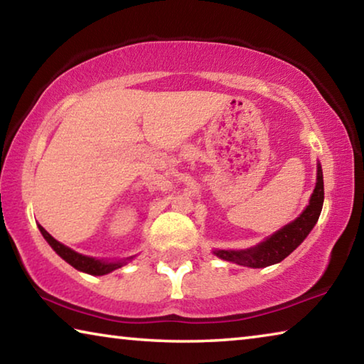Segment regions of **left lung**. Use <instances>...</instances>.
I'll return each mask as SVG.
<instances>
[{
  "instance_id": "1",
  "label": "left lung",
  "mask_w": 364,
  "mask_h": 364,
  "mask_svg": "<svg viewBox=\"0 0 364 364\" xmlns=\"http://www.w3.org/2000/svg\"><path fill=\"white\" fill-rule=\"evenodd\" d=\"M324 202V181H323V170L321 165L318 164L316 173V186L310 197V204L306 205L300 217L295 218L291 223L281 228L279 231L271 234L269 237L264 239L263 242L257 244L255 247L245 250H215L213 254L220 257L221 260L234 262L242 267L249 268H264L269 264L279 263L284 260L287 255L299 247L305 241V237L310 234L313 226L321 215Z\"/></svg>"
}]
</instances>
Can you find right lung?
<instances>
[{"label":"right lung","mask_w":364,"mask_h":364,"mask_svg":"<svg viewBox=\"0 0 364 364\" xmlns=\"http://www.w3.org/2000/svg\"><path fill=\"white\" fill-rule=\"evenodd\" d=\"M38 230L43 234V237L46 239L48 244L51 245L53 250L56 252V254L65 260L69 264H72L73 268L78 269V271H83V273H88V274H93V276H102V274H107L110 271H114L117 268L123 267V264L127 263V260H132L133 257L127 258V260H119V262H104V260H96L93 257H86L78 254V252L72 250L67 247V245L60 244L59 241H56L51 234H49L45 228L41 225H38Z\"/></svg>","instance_id":"right-lung-1"}]
</instances>
